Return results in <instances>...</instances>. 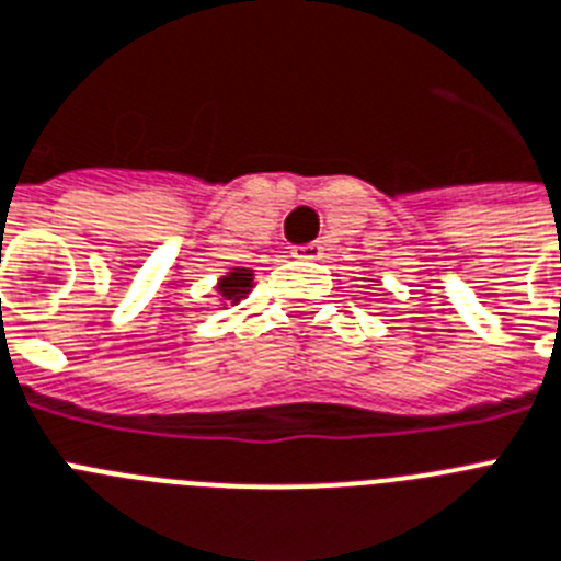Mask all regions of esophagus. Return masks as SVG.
Instances as JSON below:
<instances>
[{
	"mask_svg": "<svg viewBox=\"0 0 561 561\" xmlns=\"http://www.w3.org/2000/svg\"><path fill=\"white\" fill-rule=\"evenodd\" d=\"M295 257H304V261H321L323 247L321 243H307V247L295 249Z\"/></svg>",
	"mask_w": 561,
	"mask_h": 561,
	"instance_id": "obj_1",
	"label": "esophagus"
}]
</instances>
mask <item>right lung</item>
I'll use <instances>...</instances> for the list:
<instances>
[{
  "label": "right lung",
  "mask_w": 561,
  "mask_h": 561,
  "mask_svg": "<svg viewBox=\"0 0 561 561\" xmlns=\"http://www.w3.org/2000/svg\"><path fill=\"white\" fill-rule=\"evenodd\" d=\"M249 289H252V272L249 270L229 272V275L220 277V284H217L220 298L229 300V304H238L243 295H249Z\"/></svg>",
  "instance_id": "1"
}]
</instances>
